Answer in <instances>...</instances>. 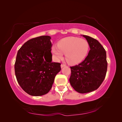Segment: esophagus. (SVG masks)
<instances>
[{"label": "esophagus", "instance_id": "34e87169", "mask_svg": "<svg viewBox=\"0 0 122 122\" xmlns=\"http://www.w3.org/2000/svg\"><path fill=\"white\" fill-rule=\"evenodd\" d=\"M65 66H66V65L65 64H61V68H62V67H65Z\"/></svg>", "mask_w": 122, "mask_h": 122}]
</instances>
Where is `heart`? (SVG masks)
<instances>
[{"label": "heart", "mask_w": 122, "mask_h": 122, "mask_svg": "<svg viewBox=\"0 0 122 122\" xmlns=\"http://www.w3.org/2000/svg\"><path fill=\"white\" fill-rule=\"evenodd\" d=\"M89 43L86 40L75 37H68L61 40L57 46H52L51 51L56 60H59L65 54V59L71 65L81 62L86 56Z\"/></svg>", "instance_id": "heart-1"}]
</instances>
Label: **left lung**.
I'll return each mask as SVG.
<instances>
[{
	"label": "left lung",
	"instance_id": "obj_1",
	"mask_svg": "<svg viewBox=\"0 0 122 122\" xmlns=\"http://www.w3.org/2000/svg\"><path fill=\"white\" fill-rule=\"evenodd\" d=\"M90 46L88 55L78 65L70 67L69 82L73 88L80 93H86L99 88L105 78L107 68L105 49L97 40L82 35Z\"/></svg>",
	"mask_w": 122,
	"mask_h": 122
}]
</instances>
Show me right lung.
<instances>
[{"label": "right lung", "mask_w": 122, "mask_h": 122, "mask_svg": "<svg viewBox=\"0 0 122 122\" xmlns=\"http://www.w3.org/2000/svg\"><path fill=\"white\" fill-rule=\"evenodd\" d=\"M51 39L49 36L32 38L17 53L15 75L19 85L29 95L41 96L49 92L61 71L60 63L51 62Z\"/></svg>", "instance_id": "obj_1"}]
</instances>
